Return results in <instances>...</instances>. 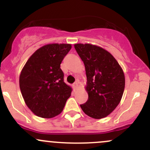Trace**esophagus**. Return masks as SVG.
<instances>
[{"label":"esophagus","mask_w":150,"mask_h":150,"mask_svg":"<svg viewBox=\"0 0 150 150\" xmlns=\"http://www.w3.org/2000/svg\"><path fill=\"white\" fill-rule=\"evenodd\" d=\"M78 84H79L78 81H76V82H74V84H73V86H74V88H76L77 86H78Z\"/></svg>","instance_id":"esophagus-1"}]
</instances>
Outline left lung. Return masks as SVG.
<instances>
[{
    "mask_svg": "<svg viewBox=\"0 0 150 150\" xmlns=\"http://www.w3.org/2000/svg\"><path fill=\"white\" fill-rule=\"evenodd\" d=\"M77 53L85 66L88 100L80 105L91 118L100 119L118 106L125 88L123 70L113 56L98 46L75 44Z\"/></svg>",
    "mask_w": 150,
    "mask_h": 150,
    "instance_id": "left-lung-1",
    "label": "left lung"
}]
</instances>
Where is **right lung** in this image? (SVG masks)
I'll list each match as a JSON object with an SVG mask.
<instances>
[{
	"label": "right lung",
	"mask_w": 150,
	"mask_h": 150,
	"mask_svg": "<svg viewBox=\"0 0 150 150\" xmlns=\"http://www.w3.org/2000/svg\"><path fill=\"white\" fill-rule=\"evenodd\" d=\"M70 44H49L29 58L19 77L26 105L38 116L50 118L61 113L71 93L64 81L61 64L70 51Z\"/></svg>",
	"instance_id": "right-lung-1"
}]
</instances>
